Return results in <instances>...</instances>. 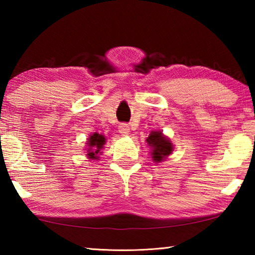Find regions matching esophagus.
Wrapping results in <instances>:
<instances>
[{
	"instance_id": "34e87169",
	"label": "esophagus",
	"mask_w": 255,
	"mask_h": 255,
	"mask_svg": "<svg viewBox=\"0 0 255 255\" xmlns=\"http://www.w3.org/2000/svg\"><path fill=\"white\" fill-rule=\"evenodd\" d=\"M129 131H130V129H129V126H128L127 124H122L119 126V132L122 133V135L127 136L128 133H129Z\"/></svg>"
}]
</instances>
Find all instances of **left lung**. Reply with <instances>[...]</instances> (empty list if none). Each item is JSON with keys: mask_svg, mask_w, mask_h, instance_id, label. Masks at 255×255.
<instances>
[{"mask_svg": "<svg viewBox=\"0 0 255 255\" xmlns=\"http://www.w3.org/2000/svg\"><path fill=\"white\" fill-rule=\"evenodd\" d=\"M146 141L150 147V156L155 163L164 161L173 152V144L162 131H152Z\"/></svg>", "mask_w": 255, "mask_h": 255, "instance_id": "1", "label": "left lung"}]
</instances>
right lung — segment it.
Returning a JSON list of instances; mask_svg holds the SVG:
<instances>
[{
	"label": "right lung",
	"instance_id": "add662e5",
	"mask_svg": "<svg viewBox=\"0 0 255 255\" xmlns=\"http://www.w3.org/2000/svg\"><path fill=\"white\" fill-rule=\"evenodd\" d=\"M106 143V137L100 133L94 132L93 135L89 137L88 139V156L90 159H98L99 154H101V149L103 148V145Z\"/></svg>",
	"mask_w": 255,
	"mask_h": 255
}]
</instances>
